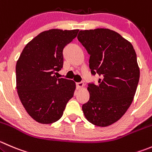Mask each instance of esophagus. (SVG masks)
<instances>
[{
  "instance_id": "34e87169",
  "label": "esophagus",
  "mask_w": 152,
  "mask_h": 152,
  "mask_svg": "<svg viewBox=\"0 0 152 152\" xmlns=\"http://www.w3.org/2000/svg\"><path fill=\"white\" fill-rule=\"evenodd\" d=\"M76 88L77 89H82L84 88V84L83 82H77L76 83Z\"/></svg>"
}]
</instances>
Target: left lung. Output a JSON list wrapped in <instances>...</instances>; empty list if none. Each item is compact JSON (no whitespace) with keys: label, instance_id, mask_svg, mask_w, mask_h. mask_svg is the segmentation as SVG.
I'll return each mask as SVG.
<instances>
[{"label":"left lung","instance_id":"8db88e82","mask_svg":"<svg viewBox=\"0 0 152 152\" xmlns=\"http://www.w3.org/2000/svg\"><path fill=\"white\" fill-rule=\"evenodd\" d=\"M78 40L90 55L93 75L98 85L89 84V101L82 105L85 118L106 127L118 121L132 104L140 79L137 55L132 44L118 32L98 28L80 30Z\"/></svg>","mask_w":152,"mask_h":152}]
</instances>
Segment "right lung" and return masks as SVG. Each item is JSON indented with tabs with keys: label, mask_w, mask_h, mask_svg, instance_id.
Listing matches in <instances>:
<instances>
[{
	"label": "right lung",
	"mask_w": 152,
	"mask_h": 152,
	"mask_svg": "<svg viewBox=\"0 0 152 152\" xmlns=\"http://www.w3.org/2000/svg\"><path fill=\"white\" fill-rule=\"evenodd\" d=\"M79 29H51L35 36L25 46L16 63V88L27 113L36 122L50 124L63 115L73 96L76 83L57 79L63 67V50Z\"/></svg>",
	"instance_id": "add662e5"
}]
</instances>
